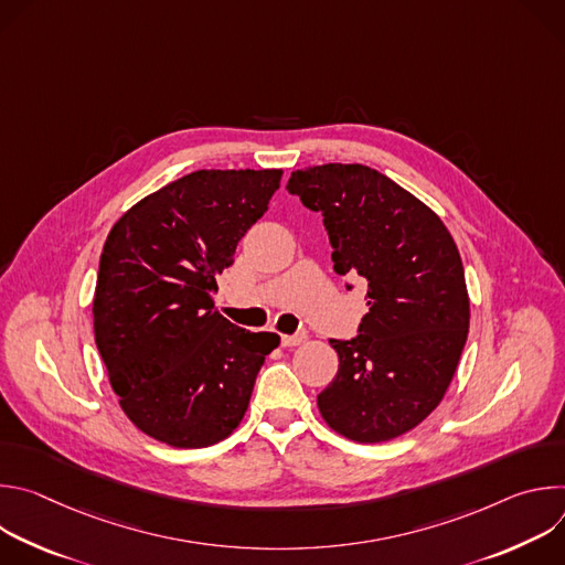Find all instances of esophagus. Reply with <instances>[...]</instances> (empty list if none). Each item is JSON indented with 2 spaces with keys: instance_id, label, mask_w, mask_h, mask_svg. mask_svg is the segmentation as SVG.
Masks as SVG:
<instances>
[{
  "instance_id": "esophagus-1",
  "label": "esophagus",
  "mask_w": 565,
  "mask_h": 565,
  "mask_svg": "<svg viewBox=\"0 0 565 565\" xmlns=\"http://www.w3.org/2000/svg\"><path fill=\"white\" fill-rule=\"evenodd\" d=\"M306 342V335L299 333V335H281V344L284 347H299Z\"/></svg>"
}]
</instances>
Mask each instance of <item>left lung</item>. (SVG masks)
<instances>
[{"instance_id": "left-lung-1", "label": "left lung", "mask_w": 565, "mask_h": 565, "mask_svg": "<svg viewBox=\"0 0 565 565\" xmlns=\"http://www.w3.org/2000/svg\"><path fill=\"white\" fill-rule=\"evenodd\" d=\"M286 188L324 216L335 273L369 284L360 335L331 340L340 369L319 414L349 440H393L440 405L467 342L458 248L431 207L366 166L303 168Z\"/></svg>"}]
</instances>
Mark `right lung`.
<instances>
[{
    "label": "right lung",
    "mask_w": 565,
    "mask_h": 565,
    "mask_svg": "<svg viewBox=\"0 0 565 565\" xmlns=\"http://www.w3.org/2000/svg\"><path fill=\"white\" fill-rule=\"evenodd\" d=\"M281 170H199L111 227L94 335L125 416L149 438L201 449L244 420L277 333H248L214 308L216 275L264 216Z\"/></svg>",
    "instance_id": "obj_1"
}]
</instances>
